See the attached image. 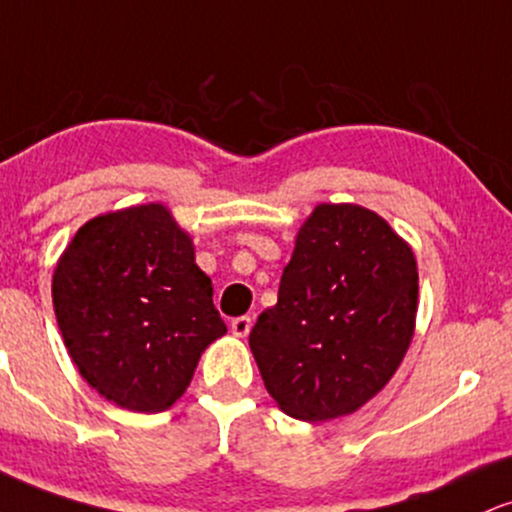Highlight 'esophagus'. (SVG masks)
Masks as SVG:
<instances>
[{"label":"esophagus","instance_id":"1","mask_svg":"<svg viewBox=\"0 0 512 512\" xmlns=\"http://www.w3.org/2000/svg\"><path fill=\"white\" fill-rule=\"evenodd\" d=\"M250 329H252V319H250V317H236V319H233V322H231L233 336H238V338L248 336Z\"/></svg>","mask_w":512,"mask_h":512}]
</instances>
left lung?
<instances>
[{
  "instance_id": "8db88e82",
  "label": "left lung",
  "mask_w": 512,
  "mask_h": 512,
  "mask_svg": "<svg viewBox=\"0 0 512 512\" xmlns=\"http://www.w3.org/2000/svg\"><path fill=\"white\" fill-rule=\"evenodd\" d=\"M415 252L384 217L322 202L295 236L279 300L250 350L276 405L305 422L360 410L389 384L415 336Z\"/></svg>"
}]
</instances>
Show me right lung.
Masks as SVG:
<instances>
[{
	"instance_id": "1",
	"label": "right lung",
	"mask_w": 512,
	"mask_h": 512,
	"mask_svg": "<svg viewBox=\"0 0 512 512\" xmlns=\"http://www.w3.org/2000/svg\"><path fill=\"white\" fill-rule=\"evenodd\" d=\"M52 303L80 377L131 412L169 410L226 334L193 238L162 202L85 221L57 260Z\"/></svg>"
}]
</instances>
